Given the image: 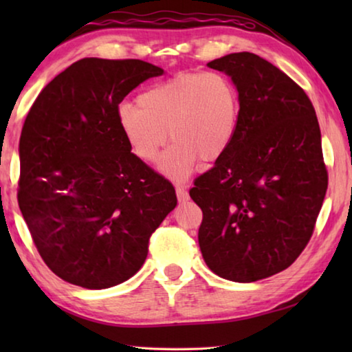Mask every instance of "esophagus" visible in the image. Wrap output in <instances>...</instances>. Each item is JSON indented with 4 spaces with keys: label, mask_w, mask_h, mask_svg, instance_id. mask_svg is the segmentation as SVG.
<instances>
[{
    "label": "esophagus",
    "mask_w": 352,
    "mask_h": 352,
    "mask_svg": "<svg viewBox=\"0 0 352 352\" xmlns=\"http://www.w3.org/2000/svg\"><path fill=\"white\" fill-rule=\"evenodd\" d=\"M175 192H177V199H178V201H186V200L189 199L186 188L182 186V184H178V186L175 188Z\"/></svg>",
    "instance_id": "34e87169"
}]
</instances>
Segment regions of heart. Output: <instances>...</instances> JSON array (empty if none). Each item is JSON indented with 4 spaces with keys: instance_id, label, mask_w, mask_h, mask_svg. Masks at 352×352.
<instances>
[{
    "instance_id": "heart-1",
    "label": "heart",
    "mask_w": 352,
    "mask_h": 352,
    "mask_svg": "<svg viewBox=\"0 0 352 352\" xmlns=\"http://www.w3.org/2000/svg\"><path fill=\"white\" fill-rule=\"evenodd\" d=\"M241 115L239 91L222 73H178L122 104L118 129L130 152L144 164L157 162L168 142L174 144L160 163L164 175L182 182L197 158L216 162L234 140Z\"/></svg>"
}]
</instances>
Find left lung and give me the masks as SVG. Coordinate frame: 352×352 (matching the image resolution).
<instances>
[{"mask_svg": "<svg viewBox=\"0 0 352 352\" xmlns=\"http://www.w3.org/2000/svg\"><path fill=\"white\" fill-rule=\"evenodd\" d=\"M208 67L234 82L241 115L228 151L189 190L204 212L199 245L216 275L253 283L290 267L312 237L327 189L318 119L305 90L253 52Z\"/></svg>", "mask_w": 352, "mask_h": 352, "instance_id": "8db88e82", "label": "left lung"}]
</instances>
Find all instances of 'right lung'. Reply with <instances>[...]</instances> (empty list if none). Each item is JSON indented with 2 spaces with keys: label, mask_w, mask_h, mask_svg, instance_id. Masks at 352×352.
Returning <instances> with one entry per match:
<instances>
[{
  "label": "right lung",
  "mask_w": 352,
  "mask_h": 352,
  "mask_svg": "<svg viewBox=\"0 0 352 352\" xmlns=\"http://www.w3.org/2000/svg\"><path fill=\"white\" fill-rule=\"evenodd\" d=\"M163 73L138 58H80L28 113L19 206L41 259L63 281L93 290L127 281L177 205L172 183L133 157L116 122L122 99Z\"/></svg>",
  "instance_id": "add662e5"
}]
</instances>
